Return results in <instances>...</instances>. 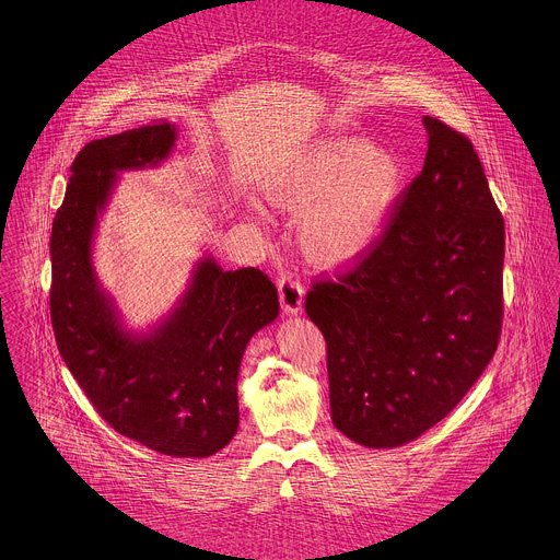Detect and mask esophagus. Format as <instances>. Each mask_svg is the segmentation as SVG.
Wrapping results in <instances>:
<instances>
[{
	"instance_id": "1",
	"label": "esophagus",
	"mask_w": 560,
	"mask_h": 560,
	"mask_svg": "<svg viewBox=\"0 0 560 560\" xmlns=\"http://www.w3.org/2000/svg\"><path fill=\"white\" fill-rule=\"evenodd\" d=\"M279 300L288 315H300L304 304V288L293 275H283L279 281Z\"/></svg>"
}]
</instances>
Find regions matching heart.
<instances>
[{
	"label": "heart",
	"mask_w": 560,
	"mask_h": 560,
	"mask_svg": "<svg viewBox=\"0 0 560 560\" xmlns=\"http://www.w3.org/2000/svg\"><path fill=\"white\" fill-rule=\"evenodd\" d=\"M405 165L363 138H329L295 151L268 172L272 208L300 212V241L320 262L363 256L386 231L405 192Z\"/></svg>",
	"instance_id": "obj_1"
}]
</instances>
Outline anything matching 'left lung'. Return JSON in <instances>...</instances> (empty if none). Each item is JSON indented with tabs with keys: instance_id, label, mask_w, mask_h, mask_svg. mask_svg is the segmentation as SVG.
<instances>
[{
	"instance_id": "1",
	"label": "left lung",
	"mask_w": 560,
	"mask_h": 560,
	"mask_svg": "<svg viewBox=\"0 0 560 560\" xmlns=\"http://www.w3.org/2000/svg\"><path fill=\"white\" fill-rule=\"evenodd\" d=\"M428 153L372 254L306 295L327 345L331 420L388 450L441 422L502 331L504 220L472 142L422 119Z\"/></svg>"
}]
</instances>
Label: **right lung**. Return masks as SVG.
<instances>
[{
    "label": "right lung",
    "instance_id": "obj_1",
    "mask_svg": "<svg viewBox=\"0 0 560 560\" xmlns=\"http://www.w3.org/2000/svg\"><path fill=\"white\" fill-rule=\"evenodd\" d=\"M176 138L174 124H160L81 149L54 218L50 315L60 357L110 427L163 455L208 457L240 428L241 359L279 317L277 288L258 268L224 270L201 256L170 313L136 331L94 267L119 174L160 167Z\"/></svg>",
    "mask_w": 560,
    "mask_h": 560
}]
</instances>
